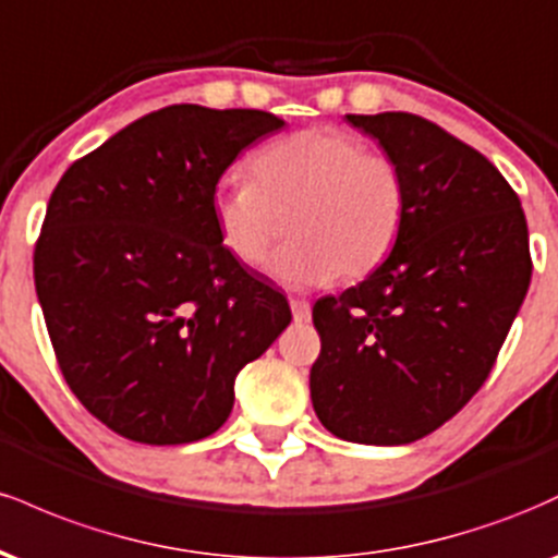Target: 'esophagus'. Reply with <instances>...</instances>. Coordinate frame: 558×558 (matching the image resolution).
<instances>
[{
	"mask_svg": "<svg viewBox=\"0 0 558 558\" xmlns=\"http://www.w3.org/2000/svg\"><path fill=\"white\" fill-rule=\"evenodd\" d=\"M291 312H293V323H310L312 319V306L310 301L304 299H291Z\"/></svg>",
	"mask_w": 558,
	"mask_h": 558,
	"instance_id": "1",
	"label": "esophagus"
}]
</instances>
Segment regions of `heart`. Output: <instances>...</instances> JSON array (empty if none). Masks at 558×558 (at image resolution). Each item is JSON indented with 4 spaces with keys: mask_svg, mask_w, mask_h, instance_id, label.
I'll list each match as a JSON object with an SVG mask.
<instances>
[{
    "mask_svg": "<svg viewBox=\"0 0 558 558\" xmlns=\"http://www.w3.org/2000/svg\"><path fill=\"white\" fill-rule=\"evenodd\" d=\"M407 204V175L393 157L341 128H310L262 149L252 181L217 185L213 220L230 257L257 267L288 217L291 241L270 272L310 288L375 270L399 239Z\"/></svg>",
    "mask_w": 558,
    "mask_h": 558,
    "instance_id": "heart-1",
    "label": "heart"
}]
</instances>
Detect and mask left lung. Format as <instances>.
I'll return each mask as SVG.
<instances>
[{
	"instance_id": "obj_1",
	"label": "left lung",
	"mask_w": 558,
	"mask_h": 558,
	"mask_svg": "<svg viewBox=\"0 0 558 558\" xmlns=\"http://www.w3.org/2000/svg\"><path fill=\"white\" fill-rule=\"evenodd\" d=\"M380 141L409 185L390 257L319 299L310 390L351 444L401 446L438 430L488 380L530 288L517 191L470 144L412 112L345 114Z\"/></svg>"
}]
</instances>
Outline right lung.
<instances>
[{"mask_svg":"<svg viewBox=\"0 0 558 558\" xmlns=\"http://www.w3.org/2000/svg\"><path fill=\"white\" fill-rule=\"evenodd\" d=\"M262 110L172 105L75 159L49 196L34 280L62 377L101 425L178 446L220 430L235 375L291 323L217 239L213 194Z\"/></svg>","mask_w":558,"mask_h":558,"instance_id":"obj_1","label":"right lung"}]
</instances>
